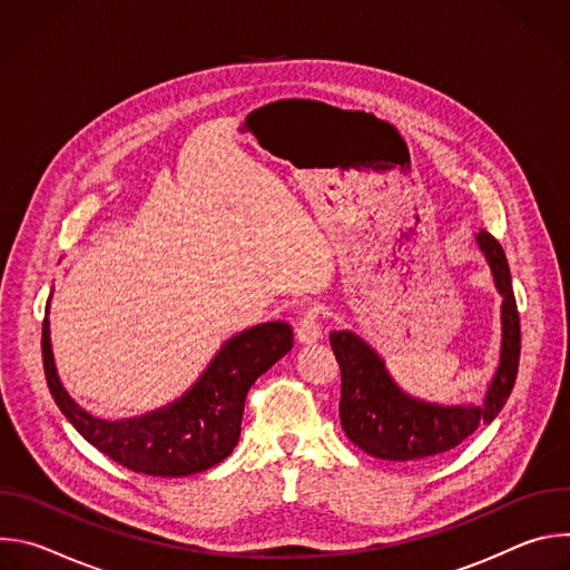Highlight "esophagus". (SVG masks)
<instances>
[{
    "mask_svg": "<svg viewBox=\"0 0 570 570\" xmlns=\"http://www.w3.org/2000/svg\"><path fill=\"white\" fill-rule=\"evenodd\" d=\"M317 306H308L297 324H295V338L299 345H313L322 338V330H320V322H317Z\"/></svg>",
    "mask_w": 570,
    "mask_h": 570,
    "instance_id": "34e87169",
    "label": "esophagus"
}]
</instances>
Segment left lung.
<instances>
[{
  "mask_svg": "<svg viewBox=\"0 0 570 570\" xmlns=\"http://www.w3.org/2000/svg\"><path fill=\"white\" fill-rule=\"evenodd\" d=\"M501 293V356L480 405H440L401 390L379 352L354 332H332L330 343L341 365V424L367 455L390 462H422L464 442L480 424L503 411L514 387L521 356V324L512 275L501 243L487 232L475 236Z\"/></svg>",
  "mask_w": 570,
  "mask_h": 570,
  "instance_id": "left-lung-1",
  "label": "left lung"
}]
</instances>
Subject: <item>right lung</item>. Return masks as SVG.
<instances>
[{
    "label": "right lung",
    "mask_w": 570,
    "mask_h": 570,
    "mask_svg": "<svg viewBox=\"0 0 570 570\" xmlns=\"http://www.w3.org/2000/svg\"><path fill=\"white\" fill-rule=\"evenodd\" d=\"M47 315L42 322V363L60 413L117 464L159 478L191 475L223 462L238 442L250 385L293 347V330L286 322H262L223 343L207 370L180 399L139 417L108 422L80 409L62 387Z\"/></svg>",
    "instance_id": "add662e5"
}]
</instances>
